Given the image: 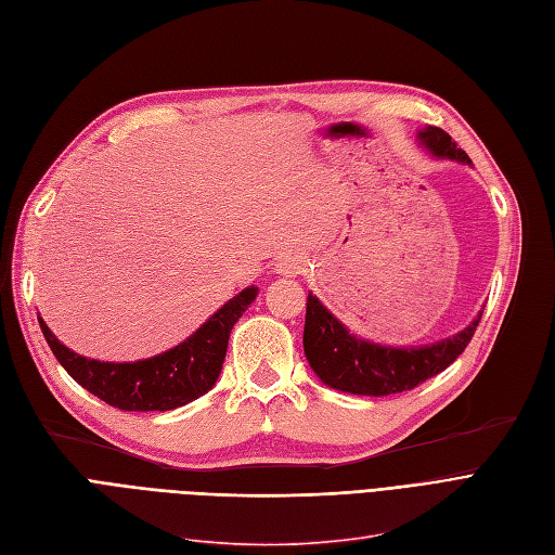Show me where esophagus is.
<instances>
[{"instance_id": "34e87169", "label": "esophagus", "mask_w": 555, "mask_h": 555, "mask_svg": "<svg viewBox=\"0 0 555 555\" xmlns=\"http://www.w3.org/2000/svg\"><path fill=\"white\" fill-rule=\"evenodd\" d=\"M301 270H304V260L297 256H285L276 264V274L281 276H297L301 274Z\"/></svg>"}]
</instances>
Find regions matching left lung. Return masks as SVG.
<instances>
[{"instance_id": "obj_1", "label": "left lung", "mask_w": 555, "mask_h": 555, "mask_svg": "<svg viewBox=\"0 0 555 555\" xmlns=\"http://www.w3.org/2000/svg\"><path fill=\"white\" fill-rule=\"evenodd\" d=\"M421 146L437 159H453L468 164V155L457 149L441 128L425 126L416 134ZM482 311L462 332L437 343L393 347L357 336L309 293L306 299L304 354L322 384L352 396H391L412 391L425 379L439 375L453 363L476 334Z\"/></svg>"}]
</instances>
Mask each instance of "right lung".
I'll list each match as a JSON object with an SVG mask.
<instances>
[{"label":"right lung","instance_id":"right-lung-1","mask_svg":"<svg viewBox=\"0 0 555 555\" xmlns=\"http://www.w3.org/2000/svg\"><path fill=\"white\" fill-rule=\"evenodd\" d=\"M256 295L258 288L249 285L171 350L122 363L81 357L61 343L40 315L38 322L56 361L89 393L122 412H169L190 404L215 386L233 326Z\"/></svg>","mask_w":555,"mask_h":555}]
</instances>
